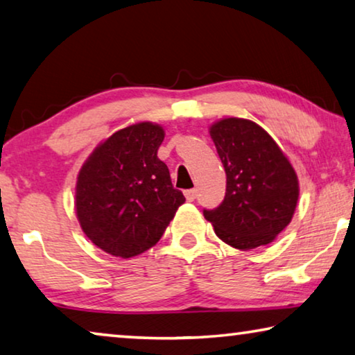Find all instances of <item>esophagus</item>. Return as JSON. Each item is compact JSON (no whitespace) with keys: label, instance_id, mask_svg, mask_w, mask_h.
I'll return each instance as SVG.
<instances>
[{"label":"esophagus","instance_id":"obj_1","mask_svg":"<svg viewBox=\"0 0 355 355\" xmlns=\"http://www.w3.org/2000/svg\"><path fill=\"white\" fill-rule=\"evenodd\" d=\"M184 198H187V200L193 202L196 198H198V189H188V191H184Z\"/></svg>","mask_w":355,"mask_h":355}]
</instances>
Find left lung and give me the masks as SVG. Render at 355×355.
Here are the masks:
<instances>
[{
  "label": "left lung",
  "instance_id": "left-lung-1",
  "mask_svg": "<svg viewBox=\"0 0 355 355\" xmlns=\"http://www.w3.org/2000/svg\"><path fill=\"white\" fill-rule=\"evenodd\" d=\"M226 171V196L207 221L237 250L266 246L288 227L299 200V178L288 156L257 123L221 118L208 128Z\"/></svg>",
  "mask_w": 355,
  "mask_h": 355
}]
</instances>
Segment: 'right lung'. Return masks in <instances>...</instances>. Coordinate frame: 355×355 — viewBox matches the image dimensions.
<instances>
[{
    "instance_id": "obj_1",
    "label": "right lung",
    "mask_w": 355,
    "mask_h": 355,
    "mask_svg": "<svg viewBox=\"0 0 355 355\" xmlns=\"http://www.w3.org/2000/svg\"><path fill=\"white\" fill-rule=\"evenodd\" d=\"M164 136L156 123H132L103 140L78 171L77 219L112 256L128 259L155 246L184 202L157 157Z\"/></svg>"
}]
</instances>
